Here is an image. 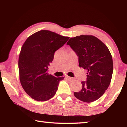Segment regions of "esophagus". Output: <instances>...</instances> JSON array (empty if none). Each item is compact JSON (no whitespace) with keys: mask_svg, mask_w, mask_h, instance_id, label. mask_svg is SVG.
<instances>
[{"mask_svg":"<svg viewBox=\"0 0 127 127\" xmlns=\"http://www.w3.org/2000/svg\"><path fill=\"white\" fill-rule=\"evenodd\" d=\"M65 77L67 78V79L70 80H74V78L73 77H70V76H68V75H66Z\"/></svg>","mask_w":127,"mask_h":127,"instance_id":"34e87169","label":"esophagus"}]
</instances>
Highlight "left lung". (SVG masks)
<instances>
[{
  "mask_svg": "<svg viewBox=\"0 0 127 127\" xmlns=\"http://www.w3.org/2000/svg\"><path fill=\"white\" fill-rule=\"evenodd\" d=\"M69 45L78 57L80 68L87 70V79L82 81V90L74 92L81 101L91 102L103 95L111 82L112 58L108 48L97 37L80 35L69 39Z\"/></svg>",
  "mask_w": 127,
  "mask_h": 127,
  "instance_id": "1",
  "label": "left lung"
}]
</instances>
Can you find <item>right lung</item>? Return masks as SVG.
<instances>
[{"label": "right lung", "mask_w": 127, "mask_h": 127, "mask_svg": "<svg viewBox=\"0 0 127 127\" xmlns=\"http://www.w3.org/2000/svg\"><path fill=\"white\" fill-rule=\"evenodd\" d=\"M69 37L42 30L28 37L23 45L18 59L20 82L32 98L45 101L52 98L63 77H56L47 72L57 50Z\"/></svg>", "instance_id": "1"}]
</instances>
